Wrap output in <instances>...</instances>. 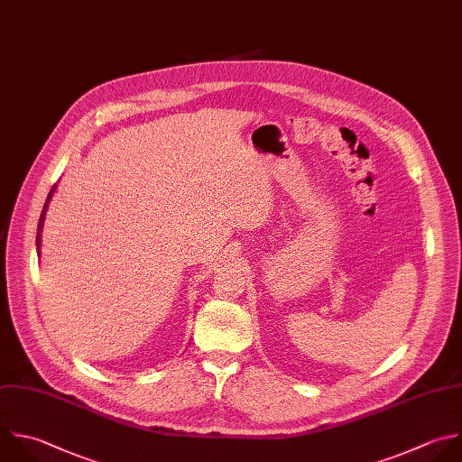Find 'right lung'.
Listing matches in <instances>:
<instances>
[{"instance_id": "obj_1", "label": "right lung", "mask_w": 462, "mask_h": 462, "mask_svg": "<svg viewBox=\"0 0 462 462\" xmlns=\"http://www.w3.org/2000/svg\"><path fill=\"white\" fill-rule=\"evenodd\" d=\"M51 197H52V191L49 193L47 204H49ZM47 204H45V208H43V211H42V217H40V224H38V236H36V245H38V249H40V238H42V227H43V220H45V211H47Z\"/></svg>"}]
</instances>
